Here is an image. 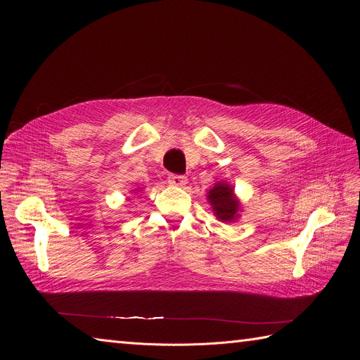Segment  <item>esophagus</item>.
Wrapping results in <instances>:
<instances>
[{
	"label": "esophagus",
	"instance_id": "esophagus-1",
	"mask_svg": "<svg viewBox=\"0 0 360 360\" xmlns=\"http://www.w3.org/2000/svg\"><path fill=\"white\" fill-rule=\"evenodd\" d=\"M186 181L188 179L184 176H179V174H169L168 176V183L172 184V186H184Z\"/></svg>",
	"mask_w": 360,
	"mask_h": 360
}]
</instances>
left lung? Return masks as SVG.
Segmentation results:
<instances>
[{
	"label": "left lung",
	"instance_id": "left-lung-1",
	"mask_svg": "<svg viewBox=\"0 0 360 360\" xmlns=\"http://www.w3.org/2000/svg\"><path fill=\"white\" fill-rule=\"evenodd\" d=\"M209 201L219 221L231 222L237 217L238 201L234 198L233 189L225 183H217L209 192Z\"/></svg>",
	"mask_w": 360,
	"mask_h": 360
}]
</instances>
